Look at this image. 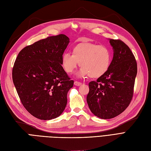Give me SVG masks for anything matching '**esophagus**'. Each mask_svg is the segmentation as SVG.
<instances>
[{
    "instance_id": "1",
    "label": "esophagus",
    "mask_w": 151,
    "mask_h": 151,
    "mask_svg": "<svg viewBox=\"0 0 151 151\" xmlns=\"http://www.w3.org/2000/svg\"><path fill=\"white\" fill-rule=\"evenodd\" d=\"M82 84L81 83H80V82H78V81H74V85L75 86H81Z\"/></svg>"
}]
</instances>
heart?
I'll return each instance as SVG.
<instances>
[{
    "mask_svg": "<svg viewBox=\"0 0 151 151\" xmlns=\"http://www.w3.org/2000/svg\"><path fill=\"white\" fill-rule=\"evenodd\" d=\"M72 53H65L62 57V65L64 70L71 74L78 63L81 67L77 76H88L96 79L107 72L111 63V53L104 45L82 43L72 48Z\"/></svg>",
    "mask_w": 151,
    "mask_h": 151,
    "instance_id": "obj_1",
    "label": "heart"
}]
</instances>
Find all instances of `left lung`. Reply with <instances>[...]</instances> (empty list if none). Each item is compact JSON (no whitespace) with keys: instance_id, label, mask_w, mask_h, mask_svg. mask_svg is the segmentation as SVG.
<instances>
[{"instance_id":"left-lung-1","label":"left lung","mask_w":151,"mask_h":151,"mask_svg":"<svg viewBox=\"0 0 151 151\" xmlns=\"http://www.w3.org/2000/svg\"><path fill=\"white\" fill-rule=\"evenodd\" d=\"M113 58L107 72L89 83L87 103L91 111L102 119H110L124 111L134 94L137 65L130 48L120 40L109 39Z\"/></svg>"}]
</instances>
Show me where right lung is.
Instances as JSON below:
<instances>
[{
    "label": "right lung",
    "instance_id": "right-lung-1",
    "mask_svg": "<svg viewBox=\"0 0 151 151\" xmlns=\"http://www.w3.org/2000/svg\"><path fill=\"white\" fill-rule=\"evenodd\" d=\"M69 43L65 35L50 36L21 50L12 68V81L21 101L31 115L48 120L64 110L74 81L62 66Z\"/></svg>",
    "mask_w": 151,
    "mask_h": 151
}]
</instances>
